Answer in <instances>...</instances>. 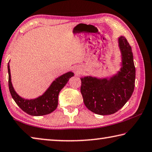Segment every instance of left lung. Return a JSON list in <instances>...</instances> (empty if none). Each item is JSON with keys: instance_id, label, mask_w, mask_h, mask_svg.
Segmentation results:
<instances>
[{"instance_id": "obj_1", "label": "left lung", "mask_w": 152, "mask_h": 152, "mask_svg": "<svg viewBox=\"0 0 152 152\" xmlns=\"http://www.w3.org/2000/svg\"><path fill=\"white\" fill-rule=\"evenodd\" d=\"M121 67L110 78L81 77V93L86 106L99 115L114 114L126 103L135 88V67L131 47L124 36L118 39Z\"/></svg>"}]
</instances>
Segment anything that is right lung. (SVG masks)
I'll return each instance as SVG.
<instances>
[{
	"instance_id": "add662e5",
	"label": "right lung",
	"mask_w": 152,
	"mask_h": 152,
	"mask_svg": "<svg viewBox=\"0 0 152 152\" xmlns=\"http://www.w3.org/2000/svg\"><path fill=\"white\" fill-rule=\"evenodd\" d=\"M9 88L13 99L20 108L25 113L31 116H43L53 113L58 106V97L60 91L67 83L71 77L74 76L73 72L69 71L62 75L54 80L47 90L42 96L35 99H25L19 96L11 83L9 62L8 63Z\"/></svg>"
}]
</instances>
